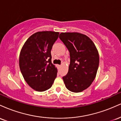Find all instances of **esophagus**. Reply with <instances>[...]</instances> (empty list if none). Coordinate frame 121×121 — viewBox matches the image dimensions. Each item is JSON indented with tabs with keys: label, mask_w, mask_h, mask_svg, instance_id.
I'll use <instances>...</instances> for the list:
<instances>
[{
	"label": "esophagus",
	"mask_w": 121,
	"mask_h": 121,
	"mask_svg": "<svg viewBox=\"0 0 121 121\" xmlns=\"http://www.w3.org/2000/svg\"><path fill=\"white\" fill-rule=\"evenodd\" d=\"M57 67H58V68H60L61 67V65H57Z\"/></svg>",
	"instance_id": "1"
}]
</instances>
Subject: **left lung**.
Wrapping results in <instances>:
<instances>
[{"label": "left lung", "instance_id": "left-lung-1", "mask_svg": "<svg viewBox=\"0 0 121 121\" xmlns=\"http://www.w3.org/2000/svg\"><path fill=\"white\" fill-rule=\"evenodd\" d=\"M60 40L70 53L67 74L62 77L69 91L78 93L91 84L99 66V55L89 37L77 32L61 33Z\"/></svg>", "mask_w": 121, "mask_h": 121}]
</instances>
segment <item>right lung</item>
Here are the masks:
<instances>
[{
	"instance_id": "1",
	"label": "right lung",
	"mask_w": 121,
	"mask_h": 121,
	"mask_svg": "<svg viewBox=\"0 0 121 121\" xmlns=\"http://www.w3.org/2000/svg\"><path fill=\"white\" fill-rule=\"evenodd\" d=\"M59 35L56 32H37L28 39L21 50V73L27 84L35 91L49 89L56 78L57 70L51 61V51Z\"/></svg>"
}]
</instances>
